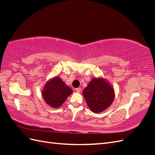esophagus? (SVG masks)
Returning <instances> with one entry per match:
<instances>
[{
    "mask_svg": "<svg viewBox=\"0 0 155 155\" xmlns=\"http://www.w3.org/2000/svg\"><path fill=\"white\" fill-rule=\"evenodd\" d=\"M75 90H76V91L77 92H80L81 91V88H77L75 89Z\"/></svg>",
    "mask_w": 155,
    "mask_h": 155,
    "instance_id": "obj_1",
    "label": "esophagus"
}]
</instances>
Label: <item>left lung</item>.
Segmentation results:
<instances>
[{"label": "left lung", "mask_w": 155, "mask_h": 155, "mask_svg": "<svg viewBox=\"0 0 155 155\" xmlns=\"http://www.w3.org/2000/svg\"><path fill=\"white\" fill-rule=\"evenodd\" d=\"M83 94L90 109L96 113L107 109L114 99L113 88L102 78L92 79Z\"/></svg>", "instance_id": "left-lung-1"}]
</instances>
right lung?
I'll return each instance as SVG.
<instances>
[{"label":"right lung","mask_w":155,"mask_h":155,"mask_svg":"<svg viewBox=\"0 0 155 155\" xmlns=\"http://www.w3.org/2000/svg\"><path fill=\"white\" fill-rule=\"evenodd\" d=\"M72 93V89L59 77L56 76L46 83L42 96L48 105L51 107L58 108L61 106Z\"/></svg>","instance_id":"obj_1"}]
</instances>
